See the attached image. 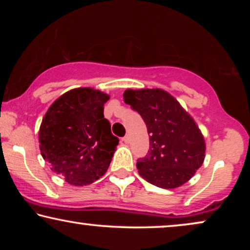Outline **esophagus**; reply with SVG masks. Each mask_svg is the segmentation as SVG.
Here are the masks:
<instances>
[{
    "instance_id": "obj_1",
    "label": "esophagus",
    "mask_w": 250,
    "mask_h": 250,
    "mask_svg": "<svg viewBox=\"0 0 250 250\" xmlns=\"http://www.w3.org/2000/svg\"><path fill=\"white\" fill-rule=\"evenodd\" d=\"M123 141H124L125 143H128L129 142V135L128 134H126L124 138H123Z\"/></svg>"
}]
</instances>
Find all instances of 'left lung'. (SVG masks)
<instances>
[{
  "label": "left lung",
  "instance_id": "8db88e82",
  "mask_svg": "<svg viewBox=\"0 0 250 250\" xmlns=\"http://www.w3.org/2000/svg\"><path fill=\"white\" fill-rule=\"evenodd\" d=\"M124 101L141 115L148 129L150 151L136 163L140 175L163 189L188 182L203 165L206 151L194 119L162 88H128Z\"/></svg>",
  "mask_w": 250,
  "mask_h": 250
}]
</instances>
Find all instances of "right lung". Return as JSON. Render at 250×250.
I'll return each mask as SVG.
<instances>
[{
	"label": "right lung",
	"mask_w": 250,
	"mask_h": 250,
	"mask_svg": "<svg viewBox=\"0 0 250 250\" xmlns=\"http://www.w3.org/2000/svg\"><path fill=\"white\" fill-rule=\"evenodd\" d=\"M109 95L78 87L57 99L40 126V150L51 169L71 186H87L104 175L118 146L104 116Z\"/></svg>",
	"instance_id": "obj_1"
}]
</instances>
